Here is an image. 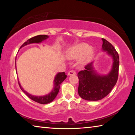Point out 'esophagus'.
I'll list each match as a JSON object with an SVG mask.
<instances>
[{"label": "esophagus", "mask_w": 135, "mask_h": 135, "mask_svg": "<svg viewBox=\"0 0 135 135\" xmlns=\"http://www.w3.org/2000/svg\"><path fill=\"white\" fill-rule=\"evenodd\" d=\"M76 74V73L74 71L71 70V71H70L68 73V76H73V75H75Z\"/></svg>", "instance_id": "obj_1"}]
</instances>
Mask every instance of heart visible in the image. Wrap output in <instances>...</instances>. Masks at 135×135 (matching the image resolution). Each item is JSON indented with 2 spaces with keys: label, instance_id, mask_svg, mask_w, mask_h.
<instances>
[{
  "label": "heart",
  "instance_id": "1",
  "mask_svg": "<svg viewBox=\"0 0 135 135\" xmlns=\"http://www.w3.org/2000/svg\"><path fill=\"white\" fill-rule=\"evenodd\" d=\"M94 49L85 43H81L68 50L67 56L71 59H77L81 57L80 62L82 64L88 63L93 55Z\"/></svg>",
  "mask_w": 135,
  "mask_h": 135
}]
</instances>
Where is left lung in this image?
Instances as JSON below:
<instances>
[{
	"instance_id": "8db88e82",
	"label": "left lung",
	"mask_w": 135,
	"mask_h": 135,
	"mask_svg": "<svg viewBox=\"0 0 135 135\" xmlns=\"http://www.w3.org/2000/svg\"><path fill=\"white\" fill-rule=\"evenodd\" d=\"M102 40V49L112 57L113 66L107 75L98 74L93 67V62L86 65L85 70L79 72V95L87 100L97 101L105 97L113 89L118 79L119 56L110 43L104 38Z\"/></svg>"
}]
</instances>
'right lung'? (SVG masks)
Listing matches in <instances>:
<instances>
[{"instance_id":"right-lung-1","label":"right lung","mask_w":135,"mask_h":135,"mask_svg":"<svg viewBox=\"0 0 135 135\" xmlns=\"http://www.w3.org/2000/svg\"><path fill=\"white\" fill-rule=\"evenodd\" d=\"M49 37L47 35H38L36 36L35 37H33L31 38H30L28 40H27L26 42L23 43L20 48L25 46L27 45L31 44V43H40L42 42L43 41L47 39V38ZM15 68H16V59H15ZM67 78V75L65 74L64 72L62 73H58V74L55 77L54 80V88L51 92L48 94L43 95V96H35L33 95H31L28 93L26 90L21 87V85L20 83V81L18 80V84H19V86L21 88V89L23 92H24L25 94H26L27 97L30 98L34 101L36 102H38V103L41 104H46L50 103L53 101L55 98L58 95L59 90V88H60L61 84L62 83V82L64 81V80Z\"/></svg>"}]
</instances>
